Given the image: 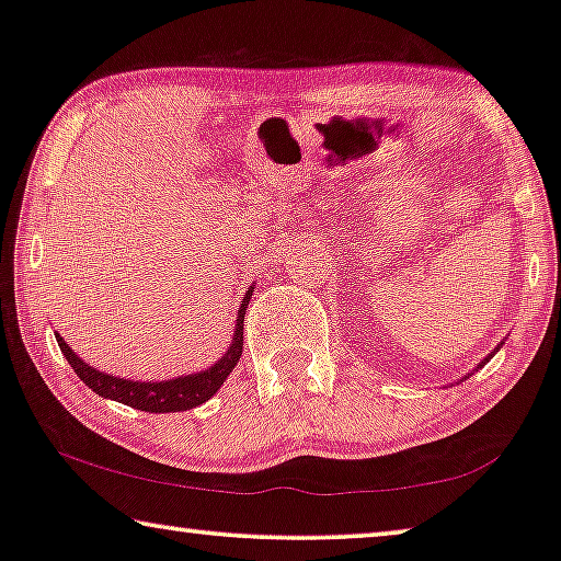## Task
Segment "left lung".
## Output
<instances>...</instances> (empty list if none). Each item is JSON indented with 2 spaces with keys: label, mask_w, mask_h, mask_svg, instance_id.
<instances>
[{
  "label": "left lung",
  "mask_w": 561,
  "mask_h": 561,
  "mask_svg": "<svg viewBox=\"0 0 561 561\" xmlns=\"http://www.w3.org/2000/svg\"><path fill=\"white\" fill-rule=\"evenodd\" d=\"M501 345H504V342H501ZM501 345H499V347H501ZM499 347H494V353H489V355H486V357H483V360H481V363H479V367H483V365H486V363H489V360H491V357H494V355H496V353H499ZM479 367H476V370H479Z\"/></svg>",
  "instance_id": "obj_1"
}]
</instances>
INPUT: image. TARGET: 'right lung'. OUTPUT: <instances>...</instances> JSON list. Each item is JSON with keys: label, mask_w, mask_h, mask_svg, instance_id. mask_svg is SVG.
<instances>
[{"label": "right lung", "mask_w": 561, "mask_h": 561, "mask_svg": "<svg viewBox=\"0 0 561 561\" xmlns=\"http://www.w3.org/2000/svg\"><path fill=\"white\" fill-rule=\"evenodd\" d=\"M254 284L244 291V299L237 309V328H233V337L231 345L227 347L221 360H216L211 367L198 373H188V375H179V378L171 380H125V378H115V375L100 373L98 367H90L85 360H80L78 355L72 353V347L55 332L57 345H60L65 360L70 363V367L78 373V378L85 382V386L98 392L100 398H111L118 400L123 405L138 408V411L146 413H179V411H191L201 403H206L208 398H214L219 388L224 386V380L229 378V373L237 367L241 350H244V314H247V305L252 299Z\"/></svg>", "instance_id": "1"}]
</instances>
